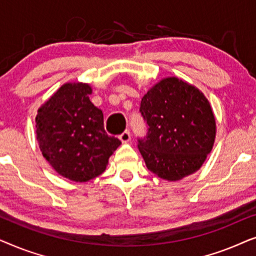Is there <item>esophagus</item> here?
Instances as JSON below:
<instances>
[{
	"instance_id": "esophagus-1",
	"label": "esophagus",
	"mask_w": 256,
	"mask_h": 256,
	"mask_svg": "<svg viewBox=\"0 0 256 256\" xmlns=\"http://www.w3.org/2000/svg\"><path fill=\"white\" fill-rule=\"evenodd\" d=\"M130 138H132V134H130V132L129 130H124V132H122V134L120 135V140L124 143H127V142H129L130 141Z\"/></svg>"
}]
</instances>
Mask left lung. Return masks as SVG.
<instances>
[{
	"label": "left lung",
	"instance_id": "left-lung-1",
	"mask_svg": "<svg viewBox=\"0 0 256 256\" xmlns=\"http://www.w3.org/2000/svg\"><path fill=\"white\" fill-rule=\"evenodd\" d=\"M140 113L146 124L138 138L148 169L178 180L194 174L211 152L216 120L204 94L177 78H166L143 96Z\"/></svg>",
	"mask_w": 256,
	"mask_h": 256
}]
</instances>
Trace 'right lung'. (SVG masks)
Wrapping results in <instances>:
<instances>
[{
    "label": "right lung",
    "instance_id": "1",
    "mask_svg": "<svg viewBox=\"0 0 256 256\" xmlns=\"http://www.w3.org/2000/svg\"><path fill=\"white\" fill-rule=\"evenodd\" d=\"M86 84H65L38 110L36 134L45 160L59 174L74 182L104 171L121 141L108 135L104 114L90 102Z\"/></svg>",
    "mask_w": 256,
    "mask_h": 256
}]
</instances>
